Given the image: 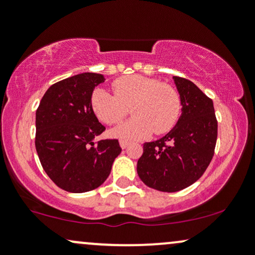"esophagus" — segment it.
I'll return each mask as SVG.
<instances>
[{
    "mask_svg": "<svg viewBox=\"0 0 255 255\" xmlns=\"http://www.w3.org/2000/svg\"><path fill=\"white\" fill-rule=\"evenodd\" d=\"M128 145H129V142H128V141H126V140H121V141H120V146H121L122 148H126V147H128Z\"/></svg>",
    "mask_w": 255,
    "mask_h": 255,
    "instance_id": "esophagus-1",
    "label": "esophagus"
}]
</instances>
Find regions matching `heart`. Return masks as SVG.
Segmentation results:
<instances>
[{
    "label": "heart",
    "instance_id": "b5f03b06",
    "mask_svg": "<svg viewBox=\"0 0 255 255\" xmlns=\"http://www.w3.org/2000/svg\"><path fill=\"white\" fill-rule=\"evenodd\" d=\"M91 108L99 121L115 125L127 115L129 121L110 131L111 136L126 141L147 139L152 133L158 135L170 131L181 115V99L170 85L156 79L129 75L113 83V96L96 89L91 96Z\"/></svg>",
    "mask_w": 255,
    "mask_h": 255
}]
</instances>
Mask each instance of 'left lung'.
<instances>
[{
  "instance_id": "8db88e82",
  "label": "left lung",
  "mask_w": 255,
  "mask_h": 255,
  "mask_svg": "<svg viewBox=\"0 0 255 255\" xmlns=\"http://www.w3.org/2000/svg\"><path fill=\"white\" fill-rule=\"evenodd\" d=\"M180 95L181 116L166 135L145 142L136 171L160 192H178L198 181L209 166L217 141L213 102L192 81L172 77Z\"/></svg>"
}]
</instances>
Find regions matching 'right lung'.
<instances>
[{"mask_svg":"<svg viewBox=\"0 0 255 255\" xmlns=\"http://www.w3.org/2000/svg\"><path fill=\"white\" fill-rule=\"evenodd\" d=\"M97 73H81L51 85L36 111V150L40 164L56 186L71 193L98 188L121 153L119 140L95 137L105 127L91 108Z\"/></svg>","mask_w":255,"mask_h":255,"instance_id":"add662e5","label":"right lung"}]
</instances>
